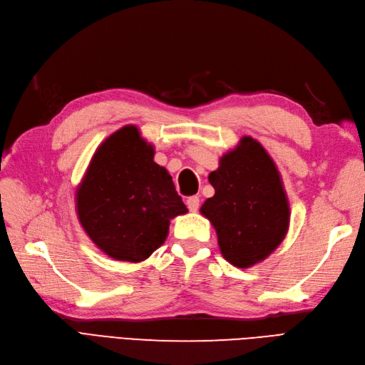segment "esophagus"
Listing matches in <instances>:
<instances>
[{"mask_svg":"<svg viewBox=\"0 0 365 365\" xmlns=\"http://www.w3.org/2000/svg\"><path fill=\"white\" fill-rule=\"evenodd\" d=\"M185 204H187V207H189L190 212H196L200 209V198L198 196H190V198H187Z\"/></svg>","mask_w":365,"mask_h":365,"instance_id":"1","label":"esophagus"}]
</instances>
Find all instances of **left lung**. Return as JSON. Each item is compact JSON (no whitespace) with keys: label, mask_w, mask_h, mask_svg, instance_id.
Instances as JSON below:
<instances>
[{"label":"left lung","mask_w":365,"mask_h":365,"mask_svg":"<svg viewBox=\"0 0 365 365\" xmlns=\"http://www.w3.org/2000/svg\"><path fill=\"white\" fill-rule=\"evenodd\" d=\"M209 181L215 195L201 213L213 224L224 258L240 269L267 258L287 233L290 212L278 169L264 147L244 136Z\"/></svg>","instance_id":"obj_1"}]
</instances>
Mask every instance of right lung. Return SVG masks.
Here are the masks:
<instances>
[{"label":"right lung","instance_id":"obj_1","mask_svg":"<svg viewBox=\"0 0 365 365\" xmlns=\"http://www.w3.org/2000/svg\"><path fill=\"white\" fill-rule=\"evenodd\" d=\"M153 147L125 125L98 147L76 193L80 222L118 261L140 262L161 247L170 220L187 212Z\"/></svg>","mask_w":365,"mask_h":365}]
</instances>
